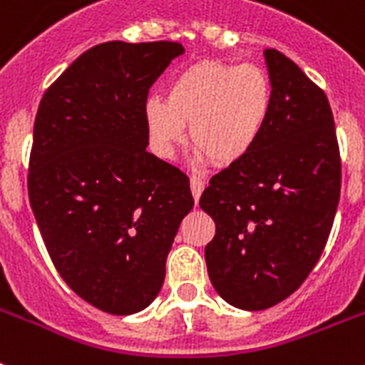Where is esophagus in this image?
I'll use <instances>...</instances> for the list:
<instances>
[{"mask_svg":"<svg viewBox=\"0 0 365 365\" xmlns=\"http://www.w3.org/2000/svg\"><path fill=\"white\" fill-rule=\"evenodd\" d=\"M204 187H206V182H204L202 178L191 176V192H192V197H195V200H198V198H200Z\"/></svg>","mask_w":365,"mask_h":365,"instance_id":"1","label":"esophagus"}]
</instances>
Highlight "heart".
Listing matches in <instances>:
<instances>
[{"mask_svg":"<svg viewBox=\"0 0 365 365\" xmlns=\"http://www.w3.org/2000/svg\"><path fill=\"white\" fill-rule=\"evenodd\" d=\"M274 103L272 80L253 63L204 61L168 84L167 99L148 97L144 120L152 146L170 157L185 138L215 167H229L259 144Z\"/></svg>","mask_w":365,"mask_h":365,"instance_id":"heart-1","label":"heart"}]
</instances>
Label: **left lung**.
Returning <instances> with one entry per match:
<instances>
[{
    "label": "left lung",
    "mask_w": 365,
    "mask_h": 365,
    "mask_svg": "<svg viewBox=\"0 0 365 365\" xmlns=\"http://www.w3.org/2000/svg\"><path fill=\"white\" fill-rule=\"evenodd\" d=\"M274 103L253 152L210 180L200 208L215 221L204 257L213 289L240 309L289 298L321 259L341 192L327 93L279 50H264Z\"/></svg>",
    "instance_id": "left-lung-1"
}]
</instances>
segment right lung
<instances>
[{"label":"right lung","mask_w":365,"mask_h":365,"mask_svg":"<svg viewBox=\"0 0 365 365\" xmlns=\"http://www.w3.org/2000/svg\"><path fill=\"white\" fill-rule=\"evenodd\" d=\"M183 46L97 44L44 91L28 192L63 281L93 307L131 315L153 302L168 251L191 212L189 178L146 152L144 103Z\"/></svg>","instance_id":"obj_1"}]
</instances>
